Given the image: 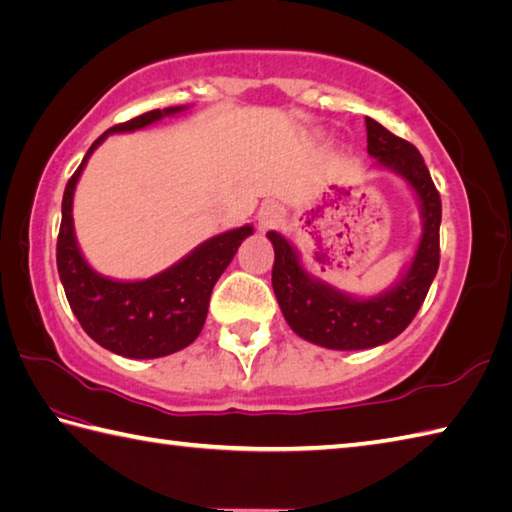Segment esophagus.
Here are the masks:
<instances>
[{
    "label": "esophagus",
    "instance_id": "1",
    "mask_svg": "<svg viewBox=\"0 0 512 512\" xmlns=\"http://www.w3.org/2000/svg\"><path fill=\"white\" fill-rule=\"evenodd\" d=\"M278 223V211L274 209V207H263L260 209V214H258V227L260 229H269V227H274Z\"/></svg>",
    "mask_w": 512,
    "mask_h": 512
}]
</instances>
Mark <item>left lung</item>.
<instances>
[{
	"label": "left lung",
	"mask_w": 512,
	"mask_h": 512,
	"mask_svg": "<svg viewBox=\"0 0 512 512\" xmlns=\"http://www.w3.org/2000/svg\"><path fill=\"white\" fill-rule=\"evenodd\" d=\"M368 153L376 167L394 171L408 182L421 209V238L399 281L376 296H352L312 276L301 256L278 231H267L274 245L272 285L287 325L327 350H368L406 330L435 281L439 269L441 198L421 153L408 140L372 118H365Z\"/></svg>",
	"instance_id": "1"
}]
</instances>
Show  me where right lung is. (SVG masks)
Wrapping results in <instances>:
<instances>
[{"mask_svg": "<svg viewBox=\"0 0 512 512\" xmlns=\"http://www.w3.org/2000/svg\"><path fill=\"white\" fill-rule=\"evenodd\" d=\"M189 106H169L115 124L91 144L71 176L62 198V225L57 236V272L77 321L91 339L127 359H160L198 339L205 325L211 289L225 272L240 243L254 234L252 225L223 231L144 281H118L95 272L80 252L73 227V196L86 162L106 136L149 127Z\"/></svg>", "mask_w": 512, "mask_h": 512, "instance_id": "1", "label": "right lung"}]
</instances>
